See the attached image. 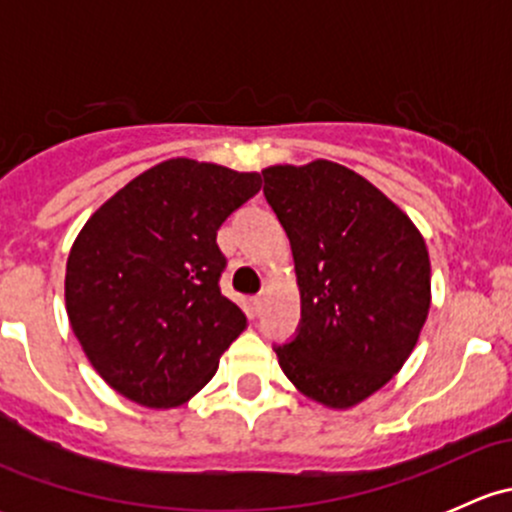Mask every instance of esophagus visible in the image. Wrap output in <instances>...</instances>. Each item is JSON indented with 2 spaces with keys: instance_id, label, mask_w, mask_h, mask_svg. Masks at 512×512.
<instances>
[{
  "instance_id": "1",
  "label": "esophagus",
  "mask_w": 512,
  "mask_h": 512,
  "mask_svg": "<svg viewBox=\"0 0 512 512\" xmlns=\"http://www.w3.org/2000/svg\"><path fill=\"white\" fill-rule=\"evenodd\" d=\"M262 304H265V292L257 294V297H252V309H255V312H260Z\"/></svg>"
}]
</instances>
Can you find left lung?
<instances>
[{
  "label": "left lung",
  "mask_w": 512,
  "mask_h": 512,
  "mask_svg": "<svg viewBox=\"0 0 512 512\" xmlns=\"http://www.w3.org/2000/svg\"><path fill=\"white\" fill-rule=\"evenodd\" d=\"M285 227L302 319L275 344L287 379L329 409L379 391L414 352L431 307V262L416 225L332 160L262 170Z\"/></svg>",
  "instance_id": "1"
}]
</instances>
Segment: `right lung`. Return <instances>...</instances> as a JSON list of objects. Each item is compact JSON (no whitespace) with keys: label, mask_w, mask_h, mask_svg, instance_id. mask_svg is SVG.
Instances as JSON below:
<instances>
[{"label":"right lung","mask_w":512,"mask_h":512,"mask_svg":"<svg viewBox=\"0 0 512 512\" xmlns=\"http://www.w3.org/2000/svg\"><path fill=\"white\" fill-rule=\"evenodd\" d=\"M260 173L170 158L101 205L66 262V312L91 366L148 409L198 394L247 317L220 292V225Z\"/></svg>","instance_id":"add662e5"}]
</instances>
